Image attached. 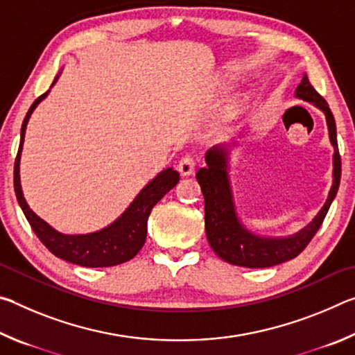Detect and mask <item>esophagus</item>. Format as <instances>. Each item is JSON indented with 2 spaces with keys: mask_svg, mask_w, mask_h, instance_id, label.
<instances>
[{
  "mask_svg": "<svg viewBox=\"0 0 355 355\" xmlns=\"http://www.w3.org/2000/svg\"><path fill=\"white\" fill-rule=\"evenodd\" d=\"M177 169H178L180 173H182L183 177L192 175V173H194V169H196V159H194V156H192V155H184L183 158L178 161Z\"/></svg>",
  "mask_w": 355,
  "mask_h": 355,
  "instance_id": "34e87169",
  "label": "esophagus"
}]
</instances>
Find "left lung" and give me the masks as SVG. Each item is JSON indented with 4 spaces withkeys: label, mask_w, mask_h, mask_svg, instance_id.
Returning a JSON list of instances; mask_svg holds the SVG:
<instances>
[{
    "label": "left lung",
    "mask_w": 355,
    "mask_h": 355,
    "mask_svg": "<svg viewBox=\"0 0 355 355\" xmlns=\"http://www.w3.org/2000/svg\"><path fill=\"white\" fill-rule=\"evenodd\" d=\"M296 97L310 101L326 114L329 137L335 150L334 183L327 200L321 211L316 214V218L296 235L286 238L257 236L239 222L235 205H233L232 188L227 175L228 148L224 146L209 148L205 156L207 167L199 169V172L196 173V178L202 188L203 199H205V230L208 243L216 254L227 263L243 268H269L293 260L307 248L311 238L320 230L330 208V203L335 199L341 178V158L338 144H336L334 114L330 111L327 101L311 86L307 75H304L302 81L297 86Z\"/></svg>",
    "instance_id": "1"
}]
</instances>
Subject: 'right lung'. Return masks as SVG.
<instances>
[{
	"mask_svg": "<svg viewBox=\"0 0 355 355\" xmlns=\"http://www.w3.org/2000/svg\"><path fill=\"white\" fill-rule=\"evenodd\" d=\"M55 83L56 80L53 81V84ZM48 92L42 94L34 101L21 125L20 147L14 164V189L19 205L21 207L29 225H31L42 244L58 258H62V260L73 264H80L84 268H110L128 261L142 249L147 238V219L150 211L178 183V172L173 169L159 172L136 196V199L125 209V213L106 228H101L95 233H87V235H64V233H59L29 208L25 197H23L20 184V153L28 120L31 117L35 106L46 97Z\"/></svg>",
	"mask_w": 355,
	"mask_h": 355,
	"instance_id": "add662e5",
	"label": "right lung"
}]
</instances>
